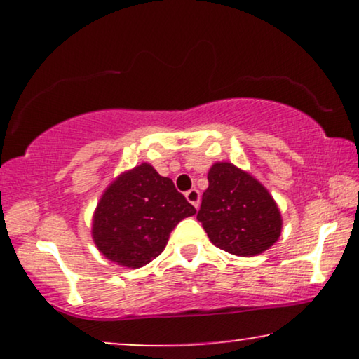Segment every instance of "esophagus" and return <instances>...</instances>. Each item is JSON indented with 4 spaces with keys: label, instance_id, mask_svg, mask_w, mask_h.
I'll return each mask as SVG.
<instances>
[{
    "label": "esophagus",
    "instance_id": "esophagus-1",
    "mask_svg": "<svg viewBox=\"0 0 359 359\" xmlns=\"http://www.w3.org/2000/svg\"><path fill=\"white\" fill-rule=\"evenodd\" d=\"M184 196H186V199H188L189 203L193 204L196 209L199 208V203H201V193H199L198 189H196V188H194V189H189L188 193H186Z\"/></svg>",
    "mask_w": 359,
    "mask_h": 359
}]
</instances>
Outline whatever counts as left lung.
<instances>
[{
    "label": "left lung",
    "mask_w": 359,
    "mask_h": 359,
    "mask_svg": "<svg viewBox=\"0 0 359 359\" xmlns=\"http://www.w3.org/2000/svg\"><path fill=\"white\" fill-rule=\"evenodd\" d=\"M198 220L215 247L237 257H257L281 237L283 217L269 191L233 163L210 166Z\"/></svg>",
    "instance_id": "obj_1"
}]
</instances>
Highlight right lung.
Returning a JSON list of instances; mask_svg holds the SVG:
<instances>
[{
    "mask_svg": "<svg viewBox=\"0 0 359 359\" xmlns=\"http://www.w3.org/2000/svg\"><path fill=\"white\" fill-rule=\"evenodd\" d=\"M194 214L173 181L140 163L104 189L93 214V242L109 262L142 268L163 252L171 230Z\"/></svg>",
    "mask_w": 359,
    "mask_h": 359,
    "instance_id": "add662e5",
    "label": "right lung"
}]
</instances>
